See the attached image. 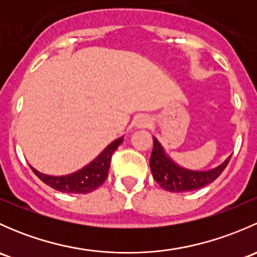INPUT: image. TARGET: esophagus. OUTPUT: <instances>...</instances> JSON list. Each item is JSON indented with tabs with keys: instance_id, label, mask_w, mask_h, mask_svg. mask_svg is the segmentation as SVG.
I'll list each match as a JSON object with an SVG mask.
<instances>
[{
	"instance_id": "obj_1",
	"label": "esophagus",
	"mask_w": 257,
	"mask_h": 257,
	"mask_svg": "<svg viewBox=\"0 0 257 257\" xmlns=\"http://www.w3.org/2000/svg\"><path fill=\"white\" fill-rule=\"evenodd\" d=\"M150 123H152V120H150L149 116L142 115L139 116L138 120H137V126H138V128H148V126L150 125Z\"/></svg>"
}]
</instances>
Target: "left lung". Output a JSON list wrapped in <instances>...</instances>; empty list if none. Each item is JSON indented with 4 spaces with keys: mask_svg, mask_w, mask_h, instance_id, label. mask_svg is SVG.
Wrapping results in <instances>:
<instances>
[{
    "mask_svg": "<svg viewBox=\"0 0 257 257\" xmlns=\"http://www.w3.org/2000/svg\"><path fill=\"white\" fill-rule=\"evenodd\" d=\"M152 155H150V170L154 180L165 190L170 193L193 191L212 183L220 177L230 162V155L221 165L209 172H191L178 167L170 158L165 155L164 149L155 138Z\"/></svg>",
    "mask_w": 257,
    "mask_h": 257,
    "instance_id": "8db88e82",
    "label": "left lung"
}]
</instances>
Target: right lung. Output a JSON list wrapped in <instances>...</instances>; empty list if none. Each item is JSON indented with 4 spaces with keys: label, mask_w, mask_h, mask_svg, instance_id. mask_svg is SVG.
Instances as JSON below:
<instances>
[{
    "label": "right lung",
    "mask_w": 257,
    "mask_h": 257,
    "mask_svg": "<svg viewBox=\"0 0 257 257\" xmlns=\"http://www.w3.org/2000/svg\"><path fill=\"white\" fill-rule=\"evenodd\" d=\"M121 142H123V137L108 145L87 167L73 173V174L66 175V177H51V175H46L37 172L32 167H31V169L43 183L53 188L54 190L74 194L92 193L93 190L99 188L107 179L112 155L116 150V148L121 144Z\"/></svg>",
    "instance_id": "right-lung-1"
}]
</instances>
